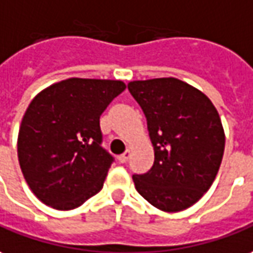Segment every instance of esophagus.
<instances>
[{
    "mask_svg": "<svg viewBox=\"0 0 253 253\" xmlns=\"http://www.w3.org/2000/svg\"><path fill=\"white\" fill-rule=\"evenodd\" d=\"M129 157H130V151L129 150H126V151H124L123 154L121 156H118V161L120 163H126L128 160H129Z\"/></svg>",
    "mask_w": 253,
    "mask_h": 253,
    "instance_id": "1",
    "label": "esophagus"
}]
</instances>
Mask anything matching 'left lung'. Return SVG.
<instances>
[{
  "mask_svg": "<svg viewBox=\"0 0 253 253\" xmlns=\"http://www.w3.org/2000/svg\"><path fill=\"white\" fill-rule=\"evenodd\" d=\"M130 95L143 110L154 165L133 175L137 193L164 212L186 210L208 191L224 153L216 107L201 90L177 78L130 81Z\"/></svg>",
  "mask_w": 253,
  "mask_h": 253,
  "instance_id": "1",
  "label": "left lung"
}]
</instances>
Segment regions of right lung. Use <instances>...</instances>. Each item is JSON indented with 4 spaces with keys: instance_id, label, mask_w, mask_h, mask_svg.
<instances>
[{
    "instance_id": "obj_1",
    "label": "right lung",
    "mask_w": 253,
    "mask_h": 253,
    "mask_svg": "<svg viewBox=\"0 0 253 253\" xmlns=\"http://www.w3.org/2000/svg\"><path fill=\"white\" fill-rule=\"evenodd\" d=\"M126 85L69 78L37 95L24 113L17 157L26 182L48 207L70 211L103 187L114 158L100 146V116Z\"/></svg>"
}]
</instances>
